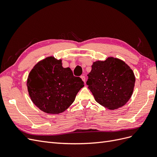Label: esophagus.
Here are the masks:
<instances>
[{
    "label": "esophagus",
    "mask_w": 157,
    "mask_h": 157,
    "mask_svg": "<svg viewBox=\"0 0 157 157\" xmlns=\"http://www.w3.org/2000/svg\"><path fill=\"white\" fill-rule=\"evenodd\" d=\"M80 78H81V79L82 80V81H83L84 82H85V80H86V78H85L84 76V75L80 76Z\"/></svg>",
    "instance_id": "34e87169"
}]
</instances>
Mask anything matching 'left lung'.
I'll use <instances>...</instances> for the list:
<instances>
[{
    "mask_svg": "<svg viewBox=\"0 0 157 157\" xmlns=\"http://www.w3.org/2000/svg\"><path fill=\"white\" fill-rule=\"evenodd\" d=\"M86 82L96 101L114 110L122 107L134 91L135 76L124 61L114 58L98 61L92 66Z\"/></svg>",
    "mask_w": 157,
    "mask_h": 157,
    "instance_id": "obj_1",
    "label": "left lung"
}]
</instances>
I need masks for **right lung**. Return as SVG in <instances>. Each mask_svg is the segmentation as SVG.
Wrapping results in <instances>:
<instances>
[{
	"instance_id": "obj_1",
	"label": "right lung",
	"mask_w": 157,
	"mask_h": 157,
	"mask_svg": "<svg viewBox=\"0 0 157 157\" xmlns=\"http://www.w3.org/2000/svg\"><path fill=\"white\" fill-rule=\"evenodd\" d=\"M27 85L36 106L46 113L59 114L73 103L84 82L70 68H63L61 59L48 57L35 65Z\"/></svg>"
}]
</instances>
